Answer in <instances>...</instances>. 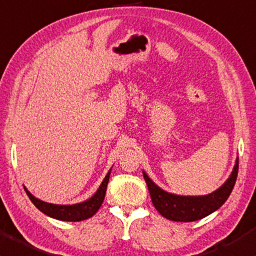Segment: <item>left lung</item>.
Masks as SVG:
<instances>
[{
  "mask_svg": "<svg viewBox=\"0 0 256 256\" xmlns=\"http://www.w3.org/2000/svg\"><path fill=\"white\" fill-rule=\"evenodd\" d=\"M238 171H239V158L236 159L233 172L227 182L216 192L205 196H179L170 194L159 188L145 172H142V174L148 184L150 196L156 210L168 220L190 222L210 216L224 205L234 188Z\"/></svg>",
  "mask_w": 256,
  "mask_h": 256,
  "instance_id": "1",
  "label": "left lung"
}]
</instances>
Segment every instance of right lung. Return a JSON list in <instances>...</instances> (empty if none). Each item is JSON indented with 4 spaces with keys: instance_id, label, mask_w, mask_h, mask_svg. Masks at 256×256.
I'll return each mask as SVG.
<instances>
[{
    "instance_id": "add662e5",
    "label": "right lung",
    "mask_w": 256,
    "mask_h": 256,
    "mask_svg": "<svg viewBox=\"0 0 256 256\" xmlns=\"http://www.w3.org/2000/svg\"><path fill=\"white\" fill-rule=\"evenodd\" d=\"M110 172L111 170L108 171L106 176H105L103 180V182H102V185L100 186V188H98V190L94 193V196L92 198H90V199L84 202L76 204V205L60 206V205H54V204L40 202V199H37V198L34 196L26 188L24 190L26 194H28L29 199L32 200V202L40 210V212H43L44 214H46V216H49L51 218H54V219L57 220L74 221V222H76V221L88 219V218L92 216L94 214L100 210V207L104 202L105 193H106V187H108V178H110Z\"/></svg>"
}]
</instances>
